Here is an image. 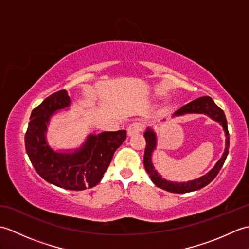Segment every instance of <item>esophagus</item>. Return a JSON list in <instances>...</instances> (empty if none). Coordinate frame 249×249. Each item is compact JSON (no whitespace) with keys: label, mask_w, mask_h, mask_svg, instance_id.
<instances>
[{"label":"esophagus","mask_w":249,"mask_h":249,"mask_svg":"<svg viewBox=\"0 0 249 249\" xmlns=\"http://www.w3.org/2000/svg\"><path fill=\"white\" fill-rule=\"evenodd\" d=\"M143 129V124L140 123V122H134L131 123L127 127V134L128 136H133L136 134H139L140 131Z\"/></svg>","instance_id":"esophagus-1"}]
</instances>
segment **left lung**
Wrapping results in <instances>:
<instances>
[{
  "mask_svg": "<svg viewBox=\"0 0 249 249\" xmlns=\"http://www.w3.org/2000/svg\"><path fill=\"white\" fill-rule=\"evenodd\" d=\"M189 113L206 114L209 115L211 119L218 122V123L223 126V128L225 130V135H226L225 151L223 153V156H221L220 160L216 162V165L214 166L212 170H210L208 173L204 174L203 177H200L199 178H196V179H193V181H188V182L178 183V182L167 181V179L161 178L160 174H158V172L155 170V168L152 163V154L156 149L157 140H156V135L154 133V130L150 127L147 128L144 133V138L146 141L144 157H143L144 168L146 172L149 173L152 182L154 183L157 187L165 189L167 192H170V193L184 194V193L194 192V190H198L206 186V185L212 182L215 178V177L217 176L221 167L224 165L227 155H228L229 153L230 137H229L228 126H227L226 115L224 113V111L213 102L212 98L210 96H203V97L195 99L193 102L188 103L187 105L183 106V107L181 109H178L177 112H174L173 116H179V115L189 114Z\"/></svg>",
  "mask_w": 249,
  "mask_h": 249,
  "instance_id": "8db88e82",
  "label": "left lung"
}]
</instances>
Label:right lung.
I'll return each mask as SVG.
<instances>
[{
	"label": "right lung",
	"instance_id": "obj_1",
	"mask_svg": "<svg viewBox=\"0 0 249 249\" xmlns=\"http://www.w3.org/2000/svg\"><path fill=\"white\" fill-rule=\"evenodd\" d=\"M65 89L53 93L32 111L25 133V151L36 172L45 181L70 190L92 188L100 182L114 152L126 139V130L89 135L79 149L56 152L47 143L46 131L56 111L70 107Z\"/></svg>",
	"mask_w": 249,
	"mask_h": 249
}]
</instances>
